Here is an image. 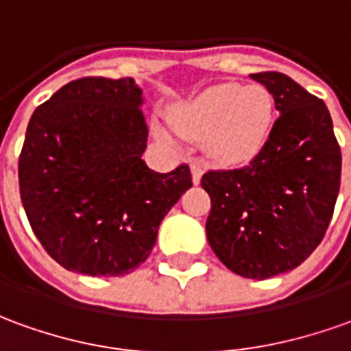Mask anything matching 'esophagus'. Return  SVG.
<instances>
[{
	"label": "esophagus",
	"instance_id": "1",
	"mask_svg": "<svg viewBox=\"0 0 351 351\" xmlns=\"http://www.w3.org/2000/svg\"><path fill=\"white\" fill-rule=\"evenodd\" d=\"M190 171H192V180H194V184H199L202 175H204V163H202V161H192V163H190Z\"/></svg>",
	"mask_w": 351,
	"mask_h": 351
}]
</instances>
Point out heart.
<instances>
[{"label": "heart", "instance_id": "heart-1", "mask_svg": "<svg viewBox=\"0 0 351 351\" xmlns=\"http://www.w3.org/2000/svg\"><path fill=\"white\" fill-rule=\"evenodd\" d=\"M273 117V99L263 86L217 84L173 109L180 134L206 142L209 156L221 163H244L265 144ZM165 138V130L157 128Z\"/></svg>", "mask_w": 351, "mask_h": 351}]
</instances>
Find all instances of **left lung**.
Masks as SVG:
<instances>
[{"mask_svg": "<svg viewBox=\"0 0 351 351\" xmlns=\"http://www.w3.org/2000/svg\"><path fill=\"white\" fill-rule=\"evenodd\" d=\"M280 117L247 165L207 171V240L232 273L265 280L321 244L340 190L342 154L325 101L282 73H256Z\"/></svg>", "mask_w": 351, "mask_h": 351, "instance_id": "obj_1", "label": "left lung"}]
</instances>
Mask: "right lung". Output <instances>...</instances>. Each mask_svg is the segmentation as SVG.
<instances>
[{
    "label": "right lung",
    "mask_w": 351,
    "mask_h": 351,
    "mask_svg": "<svg viewBox=\"0 0 351 351\" xmlns=\"http://www.w3.org/2000/svg\"><path fill=\"white\" fill-rule=\"evenodd\" d=\"M132 78L86 76L36 107L19 157L28 223L66 271L121 276L152 254L163 217L192 186L190 167L156 173Z\"/></svg>",
    "instance_id": "right-lung-1"
}]
</instances>
